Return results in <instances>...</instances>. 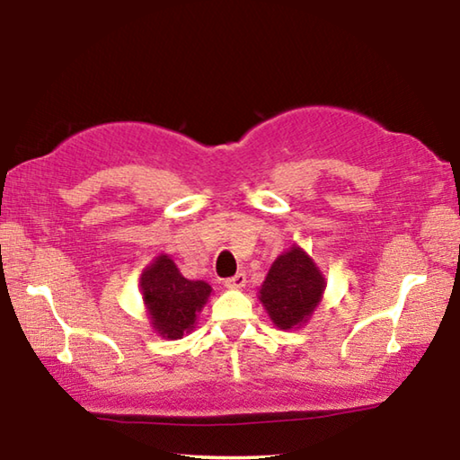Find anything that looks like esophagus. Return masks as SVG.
Returning a JSON list of instances; mask_svg holds the SVG:
<instances>
[{
	"mask_svg": "<svg viewBox=\"0 0 460 460\" xmlns=\"http://www.w3.org/2000/svg\"><path fill=\"white\" fill-rule=\"evenodd\" d=\"M245 282H247L245 274H241V271H239V274H235V276H231V278L225 279V286L231 288V290H239V288L245 286Z\"/></svg>",
	"mask_w": 460,
	"mask_h": 460,
	"instance_id": "34e87169",
	"label": "esophagus"
}]
</instances>
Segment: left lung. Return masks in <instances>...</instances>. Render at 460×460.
<instances>
[{
	"label": "left lung",
	"mask_w": 460,
	"mask_h": 460,
	"mask_svg": "<svg viewBox=\"0 0 460 460\" xmlns=\"http://www.w3.org/2000/svg\"><path fill=\"white\" fill-rule=\"evenodd\" d=\"M324 292V278L305 252L292 247L271 263L260 300L279 329H294L313 314Z\"/></svg>",
	"instance_id": "8db88e82"
}]
</instances>
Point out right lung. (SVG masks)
<instances>
[{
	"label": "right lung",
	"mask_w": 460,
	"mask_h": 460,
	"mask_svg": "<svg viewBox=\"0 0 460 460\" xmlns=\"http://www.w3.org/2000/svg\"><path fill=\"white\" fill-rule=\"evenodd\" d=\"M142 294L154 329L166 339H181L194 329L211 286L202 279H186L168 255H160L142 274Z\"/></svg>",
	"instance_id": "obj_1"
}]
</instances>
